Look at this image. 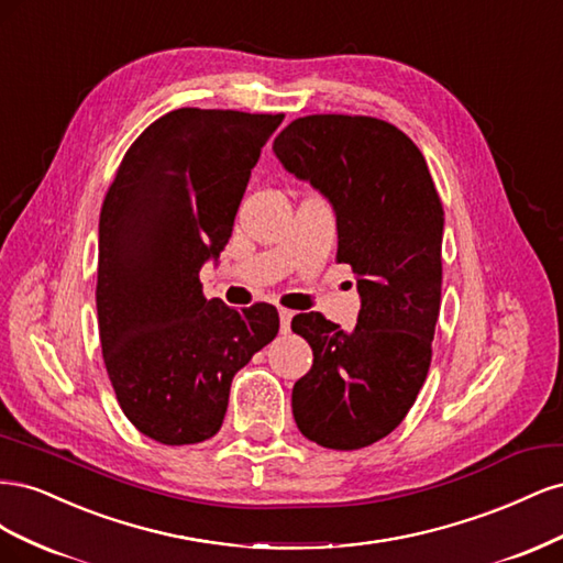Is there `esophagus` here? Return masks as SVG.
<instances>
[{
	"label": "esophagus",
	"instance_id": "esophagus-1",
	"mask_svg": "<svg viewBox=\"0 0 563 563\" xmlns=\"http://www.w3.org/2000/svg\"><path fill=\"white\" fill-rule=\"evenodd\" d=\"M291 319H294V312L291 310H279V329L282 333H288L291 331Z\"/></svg>",
	"mask_w": 563,
	"mask_h": 563
}]
</instances>
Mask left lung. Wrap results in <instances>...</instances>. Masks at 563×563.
I'll return each mask as SVG.
<instances>
[{
	"mask_svg": "<svg viewBox=\"0 0 563 563\" xmlns=\"http://www.w3.org/2000/svg\"><path fill=\"white\" fill-rule=\"evenodd\" d=\"M272 150L331 203L338 263L352 265L362 300L352 331L319 312L294 317L314 354L294 385V418L319 446L364 449L397 428L428 378L444 209L422 152L380 119L300 117Z\"/></svg>",
	"mask_w": 563,
	"mask_h": 563,
	"instance_id": "1",
	"label": "left lung"
}]
</instances>
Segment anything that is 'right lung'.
I'll list each match as a JSON object with an SVG mask.
<instances>
[{
  "instance_id": "right-lung-1",
  "label": "right lung",
  "mask_w": 563,
  "mask_h": 563,
  "mask_svg": "<svg viewBox=\"0 0 563 563\" xmlns=\"http://www.w3.org/2000/svg\"><path fill=\"white\" fill-rule=\"evenodd\" d=\"M284 114L180 108L159 117L119 166L98 223L100 345L124 416L166 446L223 424L234 373L275 340L279 314L201 294L236 209Z\"/></svg>"
}]
</instances>
